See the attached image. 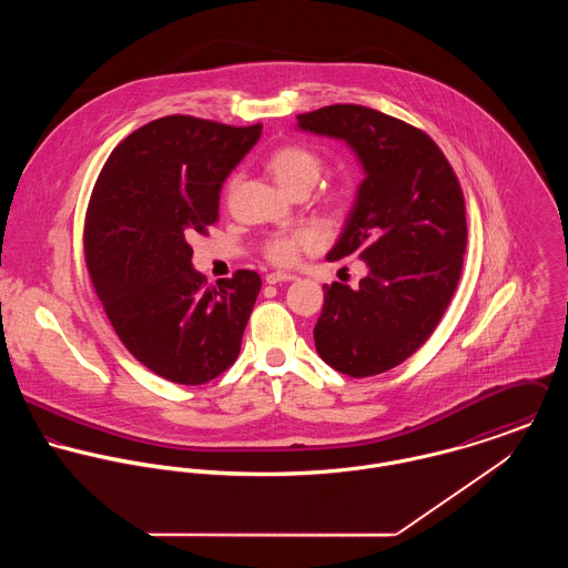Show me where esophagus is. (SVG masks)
I'll return each mask as SVG.
<instances>
[{"label": "esophagus", "instance_id": "esophagus-1", "mask_svg": "<svg viewBox=\"0 0 568 568\" xmlns=\"http://www.w3.org/2000/svg\"><path fill=\"white\" fill-rule=\"evenodd\" d=\"M266 284H282V282H293V280H297L293 273H282V271H273V273H268L266 277Z\"/></svg>", "mask_w": 568, "mask_h": 568}]
</instances>
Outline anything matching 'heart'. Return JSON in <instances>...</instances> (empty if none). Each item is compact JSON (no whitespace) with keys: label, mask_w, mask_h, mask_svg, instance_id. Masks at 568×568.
I'll return each instance as SVG.
<instances>
[{"label":"heart","mask_w":568,"mask_h":568,"mask_svg":"<svg viewBox=\"0 0 568 568\" xmlns=\"http://www.w3.org/2000/svg\"><path fill=\"white\" fill-rule=\"evenodd\" d=\"M324 158L300 142H286L271 151L266 158V168L275 176V181L291 194L308 192L324 172ZM236 179H232L230 190H234ZM347 194L336 192L332 203L345 205ZM315 243V236L308 230H293V232H275L262 241V255L275 266H291L300 260V253Z\"/></svg>","instance_id":"obj_1"}]
</instances>
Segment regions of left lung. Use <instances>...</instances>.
Segmentation results:
<instances>
[{"label": "left lung", "mask_w": 568, "mask_h": 568, "mask_svg": "<svg viewBox=\"0 0 568 568\" xmlns=\"http://www.w3.org/2000/svg\"><path fill=\"white\" fill-rule=\"evenodd\" d=\"M304 131L345 140L365 168L356 205L327 260L356 255V288L325 284L315 345L352 378L394 369L442 322L462 277L466 201L442 149L417 126L361 104L300 113Z\"/></svg>", "instance_id": "1"}]
</instances>
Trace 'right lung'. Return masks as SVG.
<instances>
[{
    "label": "right lung",
    "mask_w": 568,
    "mask_h": 568,
    "mask_svg": "<svg viewBox=\"0 0 568 568\" xmlns=\"http://www.w3.org/2000/svg\"><path fill=\"white\" fill-rule=\"evenodd\" d=\"M262 124L165 115L124 138L102 165L84 214V260L124 347L176 385L227 372L260 293L241 268L207 286L192 268V234L219 223L221 187Z\"/></svg>",
    "instance_id": "1"
}]
</instances>
